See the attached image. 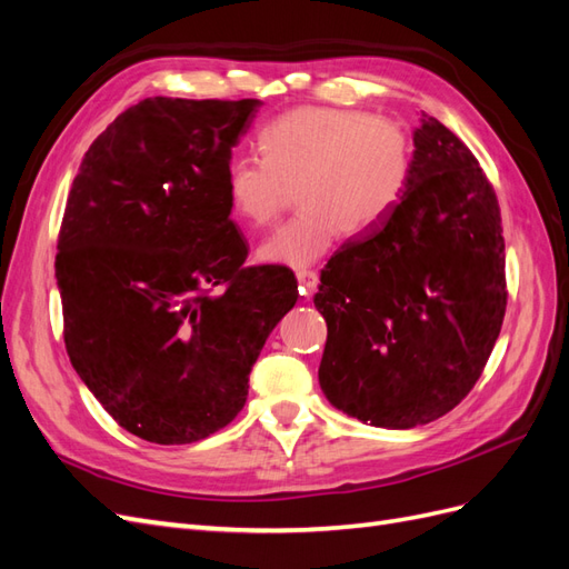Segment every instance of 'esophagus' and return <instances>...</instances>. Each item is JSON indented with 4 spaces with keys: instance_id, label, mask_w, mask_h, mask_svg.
<instances>
[{
    "instance_id": "obj_1",
    "label": "esophagus",
    "mask_w": 569,
    "mask_h": 569,
    "mask_svg": "<svg viewBox=\"0 0 569 569\" xmlns=\"http://www.w3.org/2000/svg\"><path fill=\"white\" fill-rule=\"evenodd\" d=\"M297 282H299L301 297H313L320 280H318V272L316 270H299L297 272Z\"/></svg>"
}]
</instances>
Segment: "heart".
<instances>
[{
    "mask_svg": "<svg viewBox=\"0 0 569 569\" xmlns=\"http://www.w3.org/2000/svg\"><path fill=\"white\" fill-rule=\"evenodd\" d=\"M256 153L226 168L230 211L251 228L268 226L297 189L299 213L256 247L266 266L318 263L339 234L380 228L410 182L408 134L393 120L353 109L301 107L258 132Z\"/></svg>",
    "mask_w": 569,
    "mask_h": 569,
    "instance_id": "1",
    "label": "heart"
}]
</instances>
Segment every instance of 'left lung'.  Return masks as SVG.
<instances>
[{
  "label": "left lung",
  "mask_w": 569,
  "mask_h": 569,
  "mask_svg": "<svg viewBox=\"0 0 569 569\" xmlns=\"http://www.w3.org/2000/svg\"><path fill=\"white\" fill-rule=\"evenodd\" d=\"M410 182L380 228L325 266L320 389L372 427L453 410L479 380L506 316V244L493 189L435 116L412 130Z\"/></svg>",
  "instance_id": "left-lung-1"
}]
</instances>
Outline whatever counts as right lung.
Returning <instances> with one entry per match:
<instances>
[{"instance_id":"add662e5","label":"right lung","mask_w":569,"mask_h":569,"mask_svg":"<svg viewBox=\"0 0 569 569\" xmlns=\"http://www.w3.org/2000/svg\"><path fill=\"white\" fill-rule=\"evenodd\" d=\"M261 107L144 99L97 137L68 194L57 247L66 351L144 441L192 443L232 422L268 335L297 303L295 274L244 268L226 197L232 147Z\"/></svg>"}]
</instances>
